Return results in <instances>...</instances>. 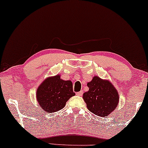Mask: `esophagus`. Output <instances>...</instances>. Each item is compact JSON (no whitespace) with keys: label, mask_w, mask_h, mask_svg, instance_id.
<instances>
[{"label":"esophagus","mask_w":148,"mask_h":148,"mask_svg":"<svg viewBox=\"0 0 148 148\" xmlns=\"http://www.w3.org/2000/svg\"><path fill=\"white\" fill-rule=\"evenodd\" d=\"M83 91H79V92L76 93V95H77V96H82V95H83Z\"/></svg>","instance_id":"obj_1"}]
</instances>
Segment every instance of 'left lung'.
Instances as JSON below:
<instances>
[{"label":"left lung","instance_id":"8db88e82","mask_svg":"<svg viewBox=\"0 0 148 148\" xmlns=\"http://www.w3.org/2000/svg\"><path fill=\"white\" fill-rule=\"evenodd\" d=\"M87 86L89 91L83 93V98L89 111L104 117L115 110L119 102V94L109 80L94 76Z\"/></svg>","mask_w":148,"mask_h":148}]
</instances>
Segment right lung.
<instances>
[{"mask_svg":"<svg viewBox=\"0 0 148 148\" xmlns=\"http://www.w3.org/2000/svg\"><path fill=\"white\" fill-rule=\"evenodd\" d=\"M74 96L72 81L61 79L60 75L45 79L37 88L36 94L39 105L46 113L62 109L67 101Z\"/></svg>","mask_w":148,"mask_h":148,"instance_id":"1","label":"right lung"}]
</instances>
